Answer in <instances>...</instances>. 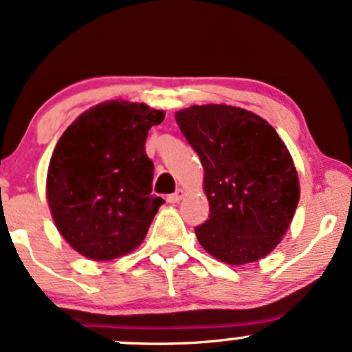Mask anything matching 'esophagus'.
<instances>
[{"instance_id":"1","label":"esophagus","mask_w":352,"mask_h":352,"mask_svg":"<svg viewBox=\"0 0 352 352\" xmlns=\"http://www.w3.org/2000/svg\"><path fill=\"white\" fill-rule=\"evenodd\" d=\"M182 197H184V190H177V192L170 193V195H167V201L168 204H179L182 200Z\"/></svg>"}]
</instances>
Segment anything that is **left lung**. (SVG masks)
I'll list each match as a JSON object with an SVG mask.
<instances>
[{"label": "left lung", "instance_id": "8db88e82", "mask_svg": "<svg viewBox=\"0 0 352 352\" xmlns=\"http://www.w3.org/2000/svg\"><path fill=\"white\" fill-rule=\"evenodd\" d=\"M205 170L210 215L195 228L212 256L228 265L261 260L280 243L300 200L293 159L266 120L208 104L175 114Z\"/></svg>", "mask_w": 352, "mask_h": 352}]
</instances>
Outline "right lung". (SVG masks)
I'll list each match as a JSON object with an SVG mask.
<instances>
[{
  "mask_svg": "<svg viewBox=\"0 0 352 352\" xmlns=\"http://www.w3.org/2000/svg\"><path fill=\"white\" fill-rule=\"evenodd\" d=\"M164 112L107 100L89 109L60 135L47 170L54 223L76 252L107 261L142 243L157 210L153 162L145 153Z\"/></svg>",
  "mask_w": 352,
  "mask_h": 352,
  "instance_id": "obj_1",
  "label": "right lung"
}]
</instances>
